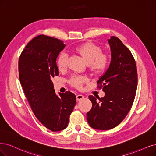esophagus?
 Wrapping results in <instances>:
<instances>
[{
	"instance_id": "1",
	"label": "esophagus",
	"mask_w": 156,
	"mask_h": 156,
	"mask_svg": "<svg viewBox=\"0 0 156 156\" xmlns=\"http://www.w3.org/2000/svg\"><path fill=\"white\" fill-rule=\"evenodd\" d=\"M84 98V96L82 94H78L76 96V100L77 101H80V100H82Z\"/></svg>"
}]
</instances>
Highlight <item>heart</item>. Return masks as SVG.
Instances as JSON below:
<instances>
[{
  "mask_svg": "<svg viewBox=\"0 0 156 156\" xmlns=\"http://www.w3.org/2000/svg\"><path fill=\"white\" fill-rule=\"evenodd\" d=\"M77 51L85 60L92 71L100 73L104 71L108 66V57L105 53H101V49L99 46L91 43H86L78 46ZM68 54L62 51L57 60V65L60 71L66 69L67 66ZM86 78L81 76H73L70 79V83L74 87L81 89Z\"/></svg>",
  "mask_w": 156,
  "mask_h": 156,
  "instance_id": "obj_1",
  "label": "heart"
}]
</instances>
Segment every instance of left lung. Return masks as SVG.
<instances>
[{
	"mask_svg": "<svg viewBox=\"0 0 156 156\" xmlns=\"http://www.w3.org/2000/svg\"><path fill=\"white\" fill-rule=\"evenodd\" d=\"M108 42L111 63L98 80V88H102L105 96L96 100L90 95L93 107L87 113L89 125L101 130L116 127L124 119L133 104L137 86L136 64L130 50L116 37H111Z\"/></svg>",
	"mask_w": 156,
	"mask_h": 156,
	"instance_id": "1",
	"label": "left lung"
}]
</instances>
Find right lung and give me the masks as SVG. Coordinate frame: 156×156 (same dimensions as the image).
Segmentation results:
<instances>
[{
    "label": "right lung",
    "instance_id": "obj_1",
    "mask_svg": "<svg viewBox=\"0 0 156 156\" xmlns=\"http://www.w3.org/2000/svg\"><path fill=\"white\" fill-rule=\"evenodd\" d=\"M65 46L62 40L40 34L27 44L19 60L20 82L29 104L39 122L53 132L67 127L76 101L70 91L57 96L52 82L59 74L56 60Z\"/></svg>",
    "mask_w": 156,
    "mask_h": 156
}]
</instances>
